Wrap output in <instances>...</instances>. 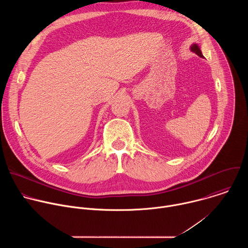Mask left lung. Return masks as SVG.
<instances>
[{"instance_id":"left-lung-1","label":"left lung","mask_w":248,"mask_h":248,"mask_svg":"<svg viewBox=\"0 0 248 248\" xmlns=\"http://www.w3.org/2000/svg\"><path fill=\"white\" fill-rule=\"evenodd\" d=\"M190 50H191L192 52H194L196 55H198L200 58H204L203 55H202V52H201V50H200V48L198 47L197 44H192L191 47H190Z\"/></svg>"}]
</instances>
